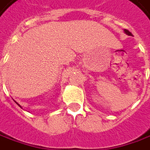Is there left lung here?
<instances>
[{"label": "left lung", "instance_id": "obj_1", "mask_svg": "<svg viewBox=\"0 0 150 150\" xmlns=\"http://www.w3.org/2000/svg\"><path fill=\"white\" fill-rule=\"evenodd\" d=\"M124 31H125V33L126 35H129V36H132V34H131V33H130V32L128 30H124Z\"/></svg>", "mask_w": 150, "mask_h": 150}]
</instances>
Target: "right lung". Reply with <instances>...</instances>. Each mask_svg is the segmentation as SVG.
Instances as JSON below:
<instances>
[{"label":"right lung","instance_id":"1","mask_svg":"<svg viewBox=\"0 0 150 150\" xmlns=\"http://www.w3.org/2000/svg\"><path fill=\"white\" fill-rule=\"evenodd\" d=\"M18 105H19V104H18ZM20 106H21V105H20Z\"/></svg>","mask_w":150,"mask_h":150}]
</instances>
